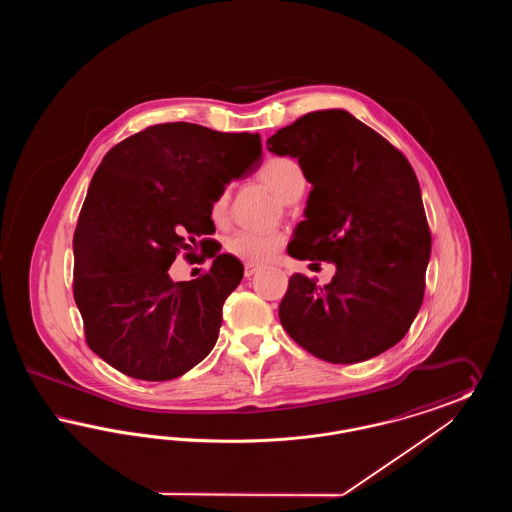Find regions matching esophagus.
<instances>
[{
    "mask_svg": "<svg viewBox=\"0 0 512 512\" xmlns=\"http://www.w3.org/2000/svg\"><path fill=\"white\" fill-rule=\"evenodd\" d=\"M257 270H259V267H255V265H249V263H247L244 268L245 278H251Z\"/></svg>",
    "mask_w": 512,
    "mask_h": 512,
    "instance_id": "1",
    "label": "esophagus"
}]
</instances>
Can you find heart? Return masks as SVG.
<instances>
[{
	"label": "heart",
	"instance_id": "1",
	"mask_svg": "<svg viewBox=\"0 0 512 512\" xmlns=\"http://www.w3.org/2000/svg\"><path fill=\"white\" fill-rule=\"evenodd\" d=\"M261 182H265L268 188L278 195L284 203L295 201L305 190V174L301 171L299 163L292 157H272L259 171ZM228 190H220L213 197L209 215L215 224H224L228 219ZM226 251L240 261L249 265H263L270 259H274L280 249L284 247V236L280 232H249L240 230L234 232L226 240Z\"/></svg>",
	"mask_w": 512,
	"mask_h": 512
}]
</instances>
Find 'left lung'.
Wrapping results in <instances>:
<instances>
[{
  "label": "left lung",
  "instance_id": "obj_1",
  "mask_svg": "<svg viewBox=\"0 0 512 512\" xmlns=\"http://www.w3.org/2000/svg\"><path fill=\"white\" fill-rule=\"evenodd\" d=\"M267 147L297 159L313 186L288 253L336 267L326 286L293 274L278 309L284 330L334 365L388 351L418 315L432 251L411 163L343 109L307 113Z\"/></svg>",
  "mask_w": 512,
  "mask_h": 512
}]
</instances>
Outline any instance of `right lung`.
Segmentation results:
<instances>
[{
	"label": "right lung",
	"instance_id": "obj_1",
	"mask_svg": "<svg viewBox=\"0 0 512 512\" xmlns=\"http://www.w3.org/2000/svg\"><path fill=\"white\" fill-rule=\"evenodd\" d=\"M259 134L165 122L113 147L74 230V301L90 349L122 374L165 382L201 363L244 265L220 253L190 282L169 276L176 253L215 234L213 197L261 165ZM192 255V253H188ZM215 255V253H213Z\"/></svg>",
	"mask_w": 512,
	"mask_h": 512
}]
</instances>
